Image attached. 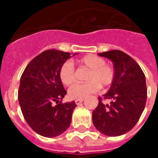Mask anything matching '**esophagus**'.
<instances>
[{
    "label": "esophagus",
    "instance_id": "1",
    "mask_svg": "<svg viewBox=\"0 0 158 158\" xmlns=\"http://www.w3.org/2000/svg\"><path fill=\"white\" fill-rule=\"evenodd\" d=\"M83 102V99H79V100H75V103L76 105H80L81 103Z\"/></svg>",
    "mask_w": 158,
    "mask_h": 158
}]
</instances>
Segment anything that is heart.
<instances>
[{
    "instance_id": "b5f03b06",
    "label": "heart",
    "mask_w": 158,
    "mask_h": 158,
    "mask_svg": "<svg viewBox=\"0 0 158 158\" xmlns=\"http://www.w3.org/2000/svg\"><path fill=\"white\" fill-rule=\"evenodd\" d=\"M80 67L89 69L85 77L88 81L83 84H74L69 89L71 99H84L96 92L101 85L107 87L113 84L115 73L112 67L106 65V61L96 55H87L77 61ZM58 77L64 85H70L75 79L74 68L71 62H65L59 69Z\"/></svg>"
}]
</instances>
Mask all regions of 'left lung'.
<instances>
[{
	"label": "left lung",
	"mask_w": 158,
	"mask_h": 158,
	"mask_svg": "<svg viewBox=\"0 0 158 158\" xmlns=\"http://www.w3.org/2000/svg\"><path fill=\"white\" fill-rule=\"evenodd\" d=\"M113 62L114 80L109 90L99 97V103L92 112L93 124L108 136H119L135 127L142 114L146 98V77L139 64L118 50L98 54ZM110 99L109 105L102 99Z\"/></svg>",
	"instance_id": "obj_1"
}]
</instances>
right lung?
<instances>
[{
  "label": "right lung",
  "instance_id": "add662e5",
  "mask_svg": "<svg viewBox=\"0 0 158 158\" xmlns=\"http://www.w3.org/2000/svg\"><path fill=\"white\" fill-rule=\"evenodd\" d=\"M70 57L69 52L54 49L45 51L29 62L21 76L19 89L21 111L30 128L42 136L59 135L71 123L77 105L74 102H62L67 91L58 77L60 67Z\"/></svg>",
  "mask_w": 158,
  "mask_h": 158
}]
</instances>
